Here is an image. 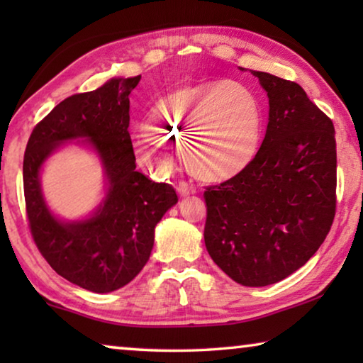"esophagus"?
I'll return each instance as SVG.
<instances>
[{
    "label": "esophagus",
    "mask_w": 363,
    "mask_h": 363,
    "mask_svg": "<svg viewBox=\"0 0 363 363\" xmlns=\"http://www.w3.org/2000/svg\"><path fill=\"white\" fill-rule=\"evenodd\" d=\"M176 192L179 194V196H189L195 194V189L192 186H189L187 182H179L176 186Z\"/></svg>",
    "instance_id": "esophagus-1"
}]
</instances>
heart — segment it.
<instances>
[{
    "label": "heart",
    "instance_id": "b5f03b06",
    "mask_svg": "<svg viewBox=\"0 0 363 363\" xmlns=\"http://www.w3.org/2000/svg\"><path fill=\"white\" fill-rule=\"evenodd\" d=\"M134 153L144 168L167 174L176 164L174 145L184 143L187 169L205 182H224L245 173L259 152L262 107L245 84L208 79L163 97L147 121Z\"/></svg>",
    "mask_w": 363,
    "mask_h": 363
}]
</instances>
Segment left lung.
Returning <instances> with one entry per match:
<instances>
[{
	"label": "left lung",
	"mask_w": 363,
	"mask_h": 363,
	"mask_svg": "<svg viewBox=\"0 0 363 363\" xmlns=\"http://www.w3.org/2000/svg\"><path fill=\"white\" fill-rule=\"evenodd\" d=\"M250 72L267 93L266 136L245 173L206 189L205 245L233 281L267 286L303 267L330 232L336 140L333 123L298 83Z\"/></svg>",
	"instance_id": "obj_1"
}]
</instances>
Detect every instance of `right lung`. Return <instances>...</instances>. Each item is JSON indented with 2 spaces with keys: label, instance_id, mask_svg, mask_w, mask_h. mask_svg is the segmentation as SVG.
<instances>
[{
  "label": "right lung",
  "instance_id": "obj_1",
  "mask_svg": "<svg viewBox=\"0 0 363 363\" xmlns=\"http://www.w3.org/2000/svg\"><path fill=\"white\" fill-rule=\"evenodd\" d=\"M140 75L110 78L101 88L67 97L36 125L23 157V194L36 247L65 280L93 293L125 286L147 264L155 227L177 195L169 184L136 171L130 93ZM69 143L93 150L104 174L103 200L89 215L64 220L48 208L40 173L52 152Z\"/></svg>",
  "mask_w": 363,
  "mask_h": 363
}]
</instances>
